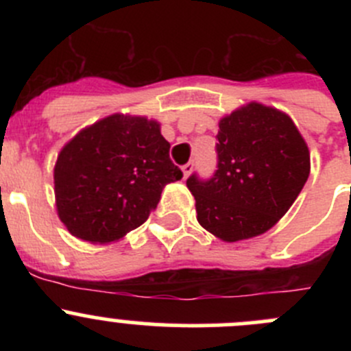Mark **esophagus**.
<instances>
[{"label":"esophagus","instance_id":"esophagus-1","mask_svg":"<svg viewBox=\"0 0 351 351\" xmlns=\"http://www.w3.org/2000/svg\"><path fill=\"white\" fill-rule=\"evenodd\" d=\"M192 169H193V162H186V165H183L182 166L183 176H185V178H189L190 173H192Z\"/></svg>","mask_w":351,"mask_h":351}]
</instances>
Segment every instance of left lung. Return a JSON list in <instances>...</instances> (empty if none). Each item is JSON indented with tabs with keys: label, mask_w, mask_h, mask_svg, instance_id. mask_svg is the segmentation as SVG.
<instances>
[{
	"label": "left lung",
	"mask_w": 351,
	"mask_h": 351,
	"mask_svg": "<svg viewBox=\"0 0 351 351\" xmlns=\"http://www.w3.org/2000/svg\"><path fill=\"white\" fill-rule=\"evenodd\" d=\"M217 169L192 175L197 221L226 243L274 228L295 202L311 171L307 144L289 115L251 101L219 122Z\"/></svg>",
	"instance_id": "8db88e82"
}]
</instances>
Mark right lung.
<instances>
[{
    "label": "right lung",
    "mask_w": 351,
    "mask_h": 351,
    "mask_svg": "<svg viewBox=\"0 0 351 351\" xmlns=\"http://www.w3.org/2000/svg\"><path fill=\"white\" fill-rule=\"evenodd\" d=\"M183 173L156 120L113 113L80 130L58 156L54 192L67 231L112 243L139 228Z\"/></svg>",
    "instance_id": "obj_1"
}]
</instances>
